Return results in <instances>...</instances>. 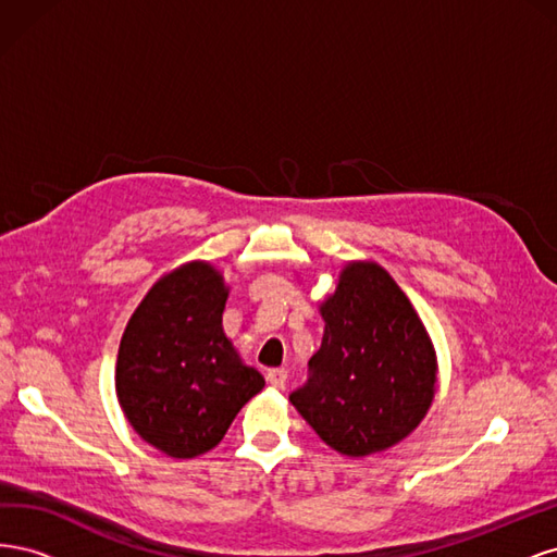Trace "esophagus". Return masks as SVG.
Segmentation results:
<instances>
[{
  "mask_svg": "<svg viewBox=\"0 0 557 557\" xmlns=\"http://www.w3.org/2000/svg\"><path fill=\"white\" fill-rule=\"evenodd\" d=\"M267 381L272 383L274 387H285V381H288V369H285V367L269 369V372H267Z\"/></svg>",
  "mask_w": 557,
  "mask_h": 557,
  "instance_id": "esophagus-1",
  "label": "esophagus"
}]
</instances>
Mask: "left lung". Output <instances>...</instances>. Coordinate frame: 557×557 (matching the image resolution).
Instances as JSON below:
<instances>
[{
    "mask_svg": "<svg viewBox=\"0 0 557 557\" xmlns=\"http://www.w3.org/2000/svg\"><path fill=\"white\" fill-rule=\"evenodd\" d=\"M320 313L323 344L293 407L350 458L395 446L423 420L436 385L434 348L409 297L379 264L356 262Z\"/></svg>",
    "mask_w": 557,
    "mask_h": 557,
    "instance_id": "obj_1",
    "label": "left lung"
}]
</instances>
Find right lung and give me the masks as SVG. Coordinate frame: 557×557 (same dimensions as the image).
Segmentation results:
<instances>
[{
    "instance_id": "obj_1",
    "label": "right lung",
    "mask_w": 557,
    "mask_h": 557,
    "mask_svg": "<svg viewBox=\"0 0 557 557\" xmlns=\"http://www.w3.org/2000/svg\"><path fill=\"white\" fill-rule=\"evenodd\" d=\"M227 290L207 262L160 278L125 327L115 391L129 425L172 458L221 444L234 416L264 387L223 332Z\"/></svg>"
}]
</instances>
